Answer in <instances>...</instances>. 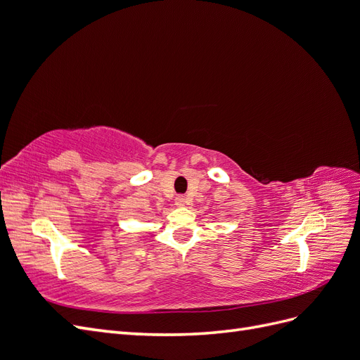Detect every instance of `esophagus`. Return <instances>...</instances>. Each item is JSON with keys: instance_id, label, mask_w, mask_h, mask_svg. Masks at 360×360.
<instances>
[{"instance_id": "esophagus-1", "label": "esophagus", "mask_w": 360, "mask_h": 360, "mask_svg": "<svg viewBox=\"0 0 360 360\" xmlns=\"http://www.w3.org/2000/svg\"><path fill=\"white\" fill-rule=\"evenodd\" d=\"M186 202H188V201H186V198L183 197V195H177V197H176V205H177V207H183Z\"/></svg>"}]
</instances>
